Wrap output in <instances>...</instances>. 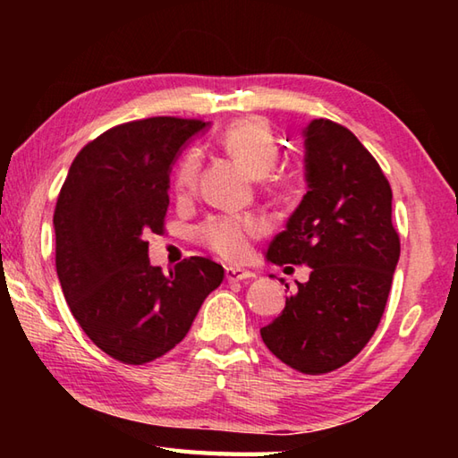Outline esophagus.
Here are the masks:
<instances>
[{
	"label": "esophagus",
	"instance_id": "esophagus-1",
	"mask_svg": "<svg viewBox=\"0 0 458 458\" xmlns=\"http://www.w3.org/2000/svg\"><path fill=\"white\" fill-rule=\"evenodd\" d=\"M254 276H257V275L250 273V270L236 268V267H228V268H226V281H228V283L246 281V278H254Z\"/></svg>",
	"mask_w": 458,
	"mask_h": 458
}]
</instances>
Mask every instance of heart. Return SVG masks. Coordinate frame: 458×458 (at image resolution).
I'll return each mask as SVG.
<instances>
[{"mask_svg": "<svg viewBox=\"0 0 458 458\" xmlns=\"http://www.w3.org/2000/svg\"><path fill=\"white\" fill-rule=\"evenodd\" d=\"M220 145L252 177H267L278 161V143L265 121L257 117L238 119L224 129ZM199 157L196 151L185 153L174 174V188L180 198L196 190ZM283 180L275 177L273 185L281 188ZM262 234V224L254 216H212L196 230V238L212 252L226 260H242L250 252V240Z\"/></svg>", "mask_w": 458, "mask_h": 458, "instance_id": "heart-1", "label": "heart"}]
</instances>
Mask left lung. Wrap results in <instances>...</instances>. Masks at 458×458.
Masks as SVG:
<instances>
[{
    "label": "left lung",
    "instance_id": "8db88e82",
    "mask_svg": "<svg viewBox=\"0 0 458 458\" xmlns=\"http://www.w3.org/2000/svg\"><path fill=\"white\" fill-rule=\"evenodd\" d=\"M303 135L309 190L267 260L307 265L311 275L260 335L286 366L319 376L352 361L374 335L400 238L390 183L360 139L329 119L311 121Z\"/></svg>",
    "mask_w": 458,
    "mask_h": 458
}]
</instances>
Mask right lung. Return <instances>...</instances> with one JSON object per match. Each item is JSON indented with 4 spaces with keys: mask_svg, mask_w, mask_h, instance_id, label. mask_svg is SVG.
<instances>
[{
    "mask_svg": "<svg viewBox=\"0 0 458 458\" xmlns=\"http://www.w3.org/2000/svg\"><path fill=\"white\" fill-rule=\"evenodd\" d=\"M198 119L151 117L105 131L76 155L54 210L56 273L92 344L131 366L165 355L188 335L224 268L183 259L164 275L145 236L161 234L169 172Z\"/></svg>",
    "mask_w": 458,
    "mask_h": 458,
    "instance_id": "right-lung-1",
    "label": "right lung"
}]
</instances>
